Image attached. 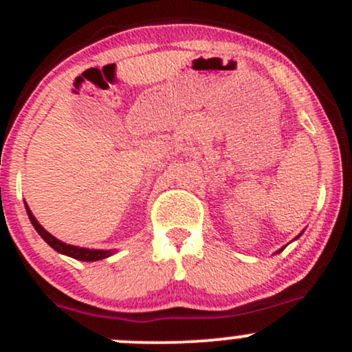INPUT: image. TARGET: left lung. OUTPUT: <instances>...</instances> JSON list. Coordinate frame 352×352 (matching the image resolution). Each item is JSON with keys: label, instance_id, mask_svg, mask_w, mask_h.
<instances>
[{"label": "left lung", "instance_id": "1", "mask_svg": "<svg viewBox=\"0 0 352 352\" xmlns=\"http://www.w3.org/2000/svg\"><path fill=\"white\" fill-rule=\"evenodd\" d=\"M297 238H298V236H297ZM280 251H282V250H280ZM280 251H276V253H280Z\"/></svg>", "mask_w": 352, "mask_h": 352}]
</instances>
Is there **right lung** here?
Returning <instances> with one entry per match:
<instances>
[{
	"label": "right lung",
	"mask_w": 352,
	"mask_h": 352,
	"mask_svg": "<svg viewBox=\"0 0 352 352\" xmlns=\"http://www.w3.org/2000/svg\"><path fill=\"white\" fill-rule=\"evenodd\" d=\"M25 207H27V214H28L30 221H32L33 228H35V231L42 236L43 241L49 244V246L54 248L55 251H58V253L67 254V256L76 258V260H79V261H99V260H104V258H108L113 254V251L111 250H89V248L72 246V244L60 241V239H57L55 236H52L49 231H45V229L42 228V224L35 219V216H33L28 206H25Z\"/></svg>",
	"instance_id": "1"
}]
</instances>
